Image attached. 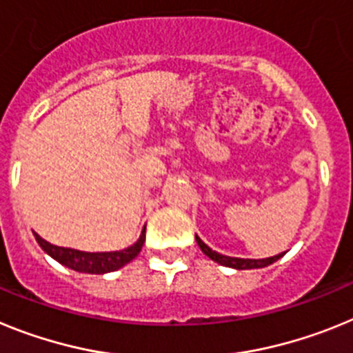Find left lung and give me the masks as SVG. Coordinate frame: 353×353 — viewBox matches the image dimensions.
I'll return each mask as SVG.
<instances>
[{"label":"left lung","instance_id":"left-lung-1","mask_svg":"<svg viewBox=\"0 0 353 353\" xmlns=\"http://www.w3.org/2000/svg\"><path fill=\"white\" fill-rule=\"evenodd\" d=\"M195 240H197V245L201 247V250L206 254L210 259H213L214 263H219L222 266H228V268H234V270H254V268H265V266L272 265L275 263L277 259L284 256L283 254H277V256H272V257H263V259H243V257H231V256H223V254L216 252V250L210 249L204 241L195 234Z\"/></svg>","mask_w":353,"mask_h":353}]
</instances>
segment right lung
Returning a JSON list of instances; mask_svg holds the SVG:
<instances>
[{
  "label": "right lung",
  "mask_w": 353,
  "mask_h": 353,
  "mask_svg": "<svg viewBox=\"0 0 353 353\" xmlns=\"http://www.w3.org/2000/svg\"><path fill=\"white\" fill-rule=\"evenodd\" d=\"M33 234H35L37 243L41 245V249L53 257L54 261L74 270V272H79V274L96 275L110 274V272H115V270L133 261L142 250L143 243H145V225H143L140 238L133 245H130L128 249L112 250V252H85V250L69 249V247H58V245L46 241L35 231H33Z\"/></svg>",
  "instance_id": "obj_1"
}]
</instances>
